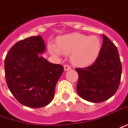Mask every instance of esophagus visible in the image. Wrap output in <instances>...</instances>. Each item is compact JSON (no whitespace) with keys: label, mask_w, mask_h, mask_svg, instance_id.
<instances>
[{"label":"esophagus","mask_w":128,"mask_h":128,"mask_svg":"<svg viewBox=\"0 0 128 128\" xmlns=\"http://www.w3.org/2000/svg\"><path fill=\"white\" fill-rule=\"evenodd\" d=\"M64 70H70V68H71V67H70L69 65H67V64H66V65H64Z\"/></svg>","instance_id":"obj_1"}]
</instances>
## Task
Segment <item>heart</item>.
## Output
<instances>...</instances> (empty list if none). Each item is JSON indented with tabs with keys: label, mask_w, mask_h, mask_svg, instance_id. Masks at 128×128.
Masks as SVG:
<instances>
[{
	"label": "heart",
	"mask_w": 128,
	"mask_h": 128,
	"mask_svg": "<svg viewBox=\"0 0 128 128\" xmlns=\"http://www.w3.org/2000/svg\"><path fill=\"white\" fill-rule=\"evenodd\" d=\"M49 52L61 56L63 53L70 54L72 63L79 66H86L98 58L100 50V41L97 36H89L80 33H71L58 39V45L50 42Z\"/></svg>",
	"instance_id": "heart-1"
}]
</instances>
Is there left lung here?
<instances>
[{
    "label": "left lung",
    "instance_id": "1",
    "mask_svg": "<svg viewBox=\"0 0 128 128\" xmlns=\"http://www.w3.org/2000/svg\"><path fill=\"white\" fill-rule=\"evenodd\" d=\"M103 43L96 62L89 67L76 68L78 76L77 92L86 100L103 102L115 94L122 72L116 46L102 34Z\"/></svg>",
    "mask_w": 128,
    "mask_h": 128
}]
</instances>
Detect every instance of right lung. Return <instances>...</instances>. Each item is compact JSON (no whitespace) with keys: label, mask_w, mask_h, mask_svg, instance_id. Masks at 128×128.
<instances>
[{"label":"right lung","mask_w":128,"mask_h":128,"mask_svg":"<svg viewBox=\"0 0 128 128\" xmlns=\"http://www.w3.org/2000/svg\"><path fill=\"white\" fill-rule=\"evenodd\" d=\"M46 50L42 36H33L15 44L5 60L8 86L20 104L32 108L45 107L52 101L58 80L64 71L41 55Z\"/></svg>","instance_id":"obj_1"}]
</instances>
